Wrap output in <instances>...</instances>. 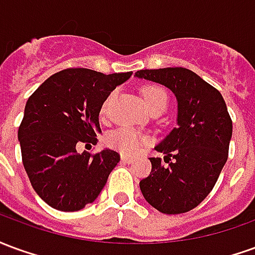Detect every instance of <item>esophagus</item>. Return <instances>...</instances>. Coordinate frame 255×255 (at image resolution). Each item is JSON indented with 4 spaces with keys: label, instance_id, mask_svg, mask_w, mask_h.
<instances>
[{
    "label": "esophagus",
    "instance_id": "1",
    "mask_svg": "<svg viewBox=\"0 0 255 255\" xmlns=\"http://www.w3.org/2000/svg\"><path fill=\"white\" fill-rule=\"evenodd\" d=\"M122 161L124 162V164H131V162L133 161V158L128 157V155H122Z\"/></svg>",
    "mask_w": 255,
    "mask_h": 255
}]
</instances>
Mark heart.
I'll return each mask as SVG.
<instances>
[{
    "label": "heart",
    "instance_id": "b5f03b06",
    "mask_svg": "<svg viewBox=\"0 0 255 255\" xmlns=\"http://www.w3.org/2000/svg\"><path fill=\"white\" fill-rule=\"evenodd\" d=\"M140 94H142V98H143L146 106L149 108V111L158 108V106H165L166 108L168 94H166L165 90L158 84H146L140 90ZM113 97H115V94L109 95L101 106V116L102 117L108 115V109H109ZM147 142H149V139L144 133L139 132L136 129L129 127L117 128L106 136V143L109 147L126 155H133L139 153L140 149Z\"/></svg>",
    "mask_w": 255,
    "mask_h": 255
}]
</instances>
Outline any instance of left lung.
Masks as SVG:
<instances>
[{
    "label": "left lung",
    "instance_id": "1",
    "mask_svg": "<svg viewBox=\"0 0 255 255\" xmlns=\"http://www.w3.org/2000/svg\"><path fill=\"white\" fill-rule=\"evenodd\" d=\"M138 78L164 84L177 100V127L155 150L151 172L140 180L144 199L165 214L197 208L219 179L228 160L232 120L223 95L187 68L140 69Z\"/></svg>",
    "mask_w": 255,
    "mask_h": 255
}]
</instances>
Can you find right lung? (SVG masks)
<instances>
[{
    "instance_id": "add662e5",
    "label": "right lung",
    "mask_w": 255,
    "mask_h": 255,
    "mask_svg": "<svg viewBox=\"0 0 255 255\" xmlns=\"http://www.w3.org/2000/svg\"><path fill=\"white\" fill-rule=\"evenodd\" d=\"M131 75L68 68L31 94L17 136L31 186L49 206L76 212L100 195L120 154L109 149L79 154L76 149L97 144L101 106Z\"/></svg>"
}]
</instances>
